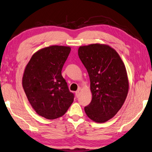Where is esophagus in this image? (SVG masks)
I'll use <instances>...</instances> for the list:
<instances>
[{"instance_id": "obj_1", "label": "esophagus", "mask_w": 152, "mask_h": 152, "mask_svg": "<svg viewBox=\"0 0 152 152\" xmlns=\"http://www.w3.org/2000/svg\"><path fill=\"white\" fill-rule=\"evenodd\" d=\"M80 90H77L76 91V96L77 97H78L79 96H80Z\"/></svg>"}]
</instances>
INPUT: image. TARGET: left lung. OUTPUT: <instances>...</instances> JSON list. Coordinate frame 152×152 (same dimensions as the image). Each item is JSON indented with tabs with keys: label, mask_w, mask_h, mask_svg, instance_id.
<instances>
[{
	"label": "left lung",
	"mask_w": 152,
	"mask_h": 152,
	"mask_svg": "<svg viewBox=\"0 0 152 152\" xmlns=\"http://www.w3.org/2000/svg\"><path fill=\"white\" fill-rule=\"evenodd\" d=\"M78 56L90 76L91 103L84 107L88 117L103 123L117 113L129 88L126 67L116 50L108 45L80 46Z\"/></svg>",
	"instance_id": "8db88e82"
}]
</instances>
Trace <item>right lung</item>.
I'll use <instances>...</instances> for the list:
<instances>
[{"instance_id":"obj_1","label":"right lung","mask_w":152,"mask_h":152,"mask_svg":"<svg viewBox=\"0 0 152 152\" xmlns=\"http://www.w3.org/2000/svg\"><path fill=\"white\" fill-rule=\"evenodd\" d=\"M68 46L50 45L38 50L25 68L22 87L32 108L47 119L63 116L74 101L61 71L70 54Z\"/></svg>"}]
</instances>
